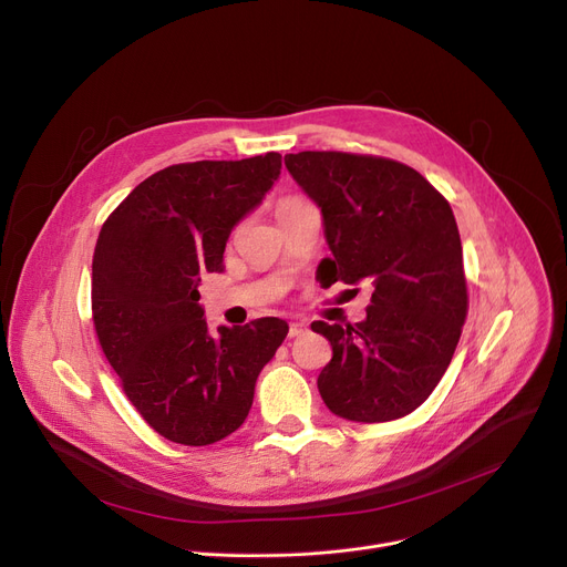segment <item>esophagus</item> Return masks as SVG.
<instances>
[{"mask_svg": "<svg viewBox=\"0 0 567 567\" xmlns=\"http://www.w3.org/2000/svg\"><path fill=\"white\" fill-rule=\"evenodd\" d=\"M308 332V326L306 323H300V321H293V323H289V339H296V337H300V334H306Z\"/></svg>", "mask_w": 567, "mask_h": 567, "instance_id": "1", "label": "esophagus"}]
</instances>
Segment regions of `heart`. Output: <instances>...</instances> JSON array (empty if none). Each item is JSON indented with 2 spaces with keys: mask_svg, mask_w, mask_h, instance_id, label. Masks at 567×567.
I'll use <instances>...</instances> for the list:
<instances>
[{
  "mask_svg": "<svg viewBox=\"0 0 567 567\" xmlns=\"http://www.w3.org/2000/svg\"><path fill=\"white\" fill-rule=\"evenodd\" d=\"M298 200H303V198H293V196L282 198V200H280V205H278V212H280V209H285V207H289V205H293V203H298Z\"/></svg>",
  "mask_w": 567,
  "mask_h": 567,
  "instance_id": "obj_1",
  "label": "heart"
}]
</instances>
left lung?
I'll list each match as a JSON object with an SVG mask.
<instances>
[{
  "mask_svg": "<svg viewBox=\"0 0 567 567\" xmlns=\"http://www.w3.org/2000/svg\"><path fill=\"white\" fill-rule=\"evenodd\" d=\"M285 166L321 207L334 255L328 287H373L364 321L312 323L332 347L319 394L351 422L405 417L440 383L470 308L454 212L424 175L394 159L308 150Z\"/></svg>",
  "mask_w": 567,
  "mask_h": 567,
  "instance_id": "1",
  "label": "left lung"
}]
</instances>
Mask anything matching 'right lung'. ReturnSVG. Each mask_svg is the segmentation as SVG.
<instances>
[{"instance_id": "obj_1", "label": "right lung", "mask_w": 567, "mask_h": 567, "mask_svg": "<svg viewBox=\"0 0 567 567\" xmlns=\"http://www.w3.org/2000/svg\"><path fill=\"white\" fill-rule=\"evenodd\" d=\"M280 168L278 153L175 164L102 225L91 282L100 347L141 417L171 442L207 446L235 433L287 337L276 317L209 334L198 306L200 276L223 269L225 241Z\"/></svg>"}]
</instances>
